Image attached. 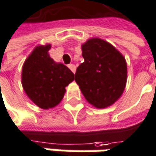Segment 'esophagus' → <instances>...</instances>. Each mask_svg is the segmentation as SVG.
<instances>
[{
  "instance_id": "1",
  "label": "esophagus",
  "mask_w": 156,
  "mask_h": 156,
  "mask_svg": "<svg viewBox=\"0 0 156 156\" xmlns=\"http://www.w3.org/2000/svg\"><path fill=\"white\" fill-rule=\"evenodd\" d=\"M68 67L70 68V70L75 74V72H76V66L75 65H73V64H70L69 66H68Z\"/></svg>"
}]
</instances>
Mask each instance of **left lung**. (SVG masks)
I'll return each mask as SVG.
<instances>
[{"label":"left lung","mask_w":156,"mask_h":156,"mask_svg":"<svg viewBox=\"0 0 156 156\" xmlns=\"http://www.w3.org/2000/svg\"><path fill=\"white\" fill-rule=\"evenodd\" d=\"M84 62L76 68L75 80L87 100L98 109L114 104L127 82L125 57L112 44L93 37L81 45Z\"/></svg>","instance_id":"8db88e82"}]
</instances>
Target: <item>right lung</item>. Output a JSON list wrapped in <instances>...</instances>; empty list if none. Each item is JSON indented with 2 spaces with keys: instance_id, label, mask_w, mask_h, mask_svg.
<instances>
[{
  "instance_id": "right-lung-1",
  "label": "right lung",
  "mask_w": 156,
  "mask_h": 156,
  "mask_svg": "<svg viewBox=\"0 0 156 156\" xmlns=\"http://www.w3.org/2000/svg\"><path fill=\"white\" fill-rule=\"evenodd\" d=\"M50 44L37 45L25 59L22 85L28 98L39 108L49 110L60 103L66 87L74 80L73 72L50 57Z\"/></svg>"
}]
</instances>
